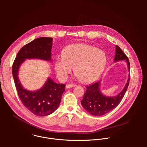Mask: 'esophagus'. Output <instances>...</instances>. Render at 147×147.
<instances>
[{
  "mask_svg": "<svg viewBox=\"0 0 147 147\" xmlns=\"http://www.w3.org/2000/svg\"><path fill=\"white\" fill-rule=\"evenodd\" d=\"M76 85L75 84H67L66 86V88H70L71 87H75Z\"/></svg>",
  "mask_w": 147,
  "mask_h": 147,
  "instance_id": "esophagus-1",
  "label": "esophagus"
}]
</instances>
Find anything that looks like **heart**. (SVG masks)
<instances>
[{"label": "heart", "instance_id": "1", "mask_svg": "<svg viewBox=\"0 0 147 147\" xmlns=\"http://www.w3.org/2000/svg\"><path fill=\"white\" fill-rule=\"evenodd\" d=\"M107 61V55L98 48L88 44H73L67 47L63 56L59 55L55 67L57 76L65 80L74 67V73L82 82L89 83L101 74Z\"/></svg>", "mask_w": 147, "mask_h": 147}]
</instances>
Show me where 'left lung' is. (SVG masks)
Listing matches in <instances>:
<instances>
[{
  "label": "left lung",
  "mask_w": 147,
  "mask_h": 147,
  "mask_svg": "<svg viewBox=\"0 0 147 147\" xmlns=\"http://www.w3.org/2000/svg\"><path fill=\"white\" fill-rule=\"evenodd\" d=\"M125 60L128 64L129 70L130 69V61L120 48L116 45V55L115 61ZM130 74L124 89L117 96L108 97L101 94L99 90V81L86 87V91L81 101V105L88 112L94 116H102L116 108L120 103L126 92L130 82Z\"/></svg>",
  "instance_id": "obj_1"
}]
</instances>
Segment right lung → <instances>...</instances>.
Listing matches in <instances>:
<instances>
[{"label":"right lung","mask_w":147,"mask_h":147,"mask_svg":"<svg viewBox=\"0 0 147 147\" xmlns=\"http://www.w3.org/2000/svg\"><path fill=\"white\" fill-rule=\"evenodd\" d=\"M52 38L40 37L25 45L18 52L12 66V74L18 95L24 106L34 115L46 116L55 112L60 103L65 84H57L48 78L40 90L31 92L24 89L18 77V68L26 59L51 60Z\"/></svg>","instance_id":"right-lung-1"}]
</instances>
